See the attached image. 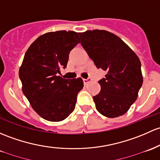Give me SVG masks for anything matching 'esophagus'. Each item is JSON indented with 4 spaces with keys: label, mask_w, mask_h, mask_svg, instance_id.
Listing matches in <instances>:
<instances>
[{
    "label": "esophagus",
    "mask_w": 160,
    "mask_h": 160,
    "mask_svg": "<svg viewBox=\"0 0 160 160\" xmlns=\"http://www.w3.org/2000/svg\"><path fill=\"white\" fill-rule=\"evenodd\" d=\"M83 83H84V84H87V83H88L89 82L91 81V79H90V78H88V79H83Z\"/></svg>",
    "instance_id": "esophagus-1"
}]
</instances>
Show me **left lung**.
Masks as SVG:
<instances>
[{
	"instance_id": "1",
	"label": "left lung",
	"mask_w": 160,
	"mask_h": 160,
	"mask_svg": "<svg viewBox=\"0 0 160 160\" xmlns=\"http://www.w3.org/2000/svg\"><path fill=\"white\" fill-rule=\"evenodd\" d=\"M80 43L97 68L107 72L93 97L96 108L109 118L123 115L137 100L143 79L137 55L119 37L104 30L79 33Z\"/></svg>"
}]
</instances>
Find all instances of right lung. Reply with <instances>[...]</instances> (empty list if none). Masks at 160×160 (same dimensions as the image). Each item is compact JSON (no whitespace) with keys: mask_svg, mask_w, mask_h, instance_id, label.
Instances as JSON below:
<instances>
[{"mask_svg":"<svg viewBox=\"0 0 160 160\" xmlns=\"http://www.w3.org/2000/svg\"><path fill=\"white\" fill-rule=\"evenodd\" d=\"M79 43L77 32H48L37 38L25 53L19 69L22 91L44 120L60 122L74 110L83 80L63 79L58 73L67 67L70 51Z\"/></svg>","mask_w":160,"mask_h":160,"instance_id":"obj_1","label":"right lung"}]
</instances>
